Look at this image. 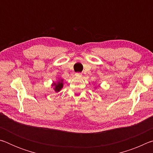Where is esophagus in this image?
<instances>
[{
	"instance_id": "obj_1",
	"label": "esophagus",
	"mask_w": 153,
	"mask_h": 153,
	"mask_svg": "<svg viewBox=\"0 0 153 153\" xmlns=\"http://www.w3.org/2000/svg\"><path fill=\"white\" fill-rule=\"evenodd\" d=\"M76 76L77 77H81L82 76V74L81 73H76Z\"/></svg>"
}]
</instances>
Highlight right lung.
Segmentation results:
<instances>
[{"label":"right lung","mask_w":153,"mask_h":153,"mask_svg":"<svg viewBox=\"0 0 153 153\" xmlns=\"http://www.w3.org/2000/svg\"><path fill=\"white\" fill-rule=\"evenodd\" d=\"M51 86L53 88V90L56 92H60L63 87V79L61 78H58L57 81L56 82H53Z\"/></svg>","instance_id":"obj_1"}]
</instances>
